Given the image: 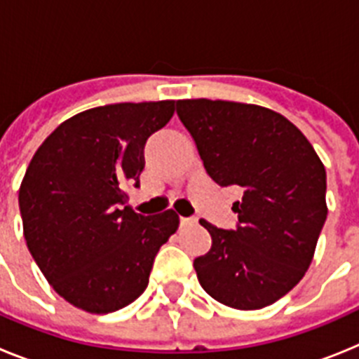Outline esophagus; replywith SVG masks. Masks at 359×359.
Returning <instances> with one entry per match:
<instances>
[{
  "instance_id": "1",
  "label": "esophagus",
  "mask_w": 359,
  "mask_h": 359,
  "mask_svg": "<svg viewBox=\"0 0 359 359\" xmlns=\"http://www.w3.org/2000/svg\"><path fill=\"white\" fill-rule=\"evenodd\" d=\"M196 221H198L196 217H180V224H182V226H189V224H194Z\"/></svg>"
}]
</instances>
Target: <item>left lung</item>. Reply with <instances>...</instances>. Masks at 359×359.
Returning <instances> with one entry per match:
<instances>
[{"instance_id": "8db88e82", "label": "left lung", "mask_w": 359, "mask_h": 359, "mask_svg": "<svg viewBox=\"0 0 359 359\" xmlns=\"http://www.w3.org/2000/svg\"><path fill=\"white\" fill-rule=\"evenodd\" d=\"M176 113L217 185H237L236 230L199 219L212 248L194 259L198 280L233 309H262L302 280L327 219L325 167L302 131L255 104L177 100Z\"/></svg>"}]
</instances>
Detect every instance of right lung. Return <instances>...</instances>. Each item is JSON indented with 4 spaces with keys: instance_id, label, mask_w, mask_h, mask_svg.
<instances>
[{
    "instance_id": "1",
    "label": "right lung",
    "mask_w": 359,
    "mask_h": 359,
    "mask_svg": "<svg viewBox=\"0 0 359 359\" xmlns=\"http://www.w3.org/2000/svg\"><path fill=\"white\" fill-rule=\"evenodd\" d=\"M174 109V100H160L82 111L28 165L19 189L27 246L50 286L79 309L106 315L135 302L177 230L176 212L136 214L123 192L126 183L140 185L145 142Z\"/></svg>"
}]
</instances>
